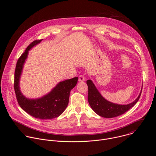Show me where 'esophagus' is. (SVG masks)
<instances>
[{
  "instance_id": "34e87169",
  "label": "esophagus",
  "mask_w": 156,
  "mask_h": 156,
  "mask_svg": "<svg viewBox=\"0 0 156 156\" xmlns=\"http://www.w3.org/2000/svg\"><path fill=\"white\" fill-rule=\"evenodd\" d=\"M85 80V78L83 75H80L78 78V81H84Z\"/></svg>"
}]
</instances>
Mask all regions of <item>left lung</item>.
<instances>
[{"label": "left lung", "instance_id": "1", "mask_svg": "<svg viewBox=\"0 0 156 156\" xmlns=\"http://www.w3.org/2000/svg\"><path fill=\"white\" fill-rule=\"evenodd\" d=\"M86 83L88 86L87 99L89 104L98 115L104 118H113L123 114L136 104L142 91L141 89L138 97L133 102L126 105H120L109 102L104 99L91 80H87Z\"/></svg>", "mask_w": 156, "mask_h": 156}]
</instances>
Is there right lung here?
<instances>
[{
	"label": "right lung",
	"instance_id": "1",
	"mask_svg": "<svg viewBox=\"0 0 156 156\" xmlns=\"http://www.w3.org/2000/svg\"><path fill=\"white\" fill-rule=\"evenodd\" d=\"M42 40L32 42L18 58L15 71L14 89L18 103L22 109L36 119L48 120L56 118L64 112L69 104L70 91L77 84L78 78L75 77L58 83L50 93L41 98L30 99L23 95L20 89V79L23 65L29 51Z\"/></svg>",
	"mask_w": 156,
	"mask_h": 156
}]
</instances>
